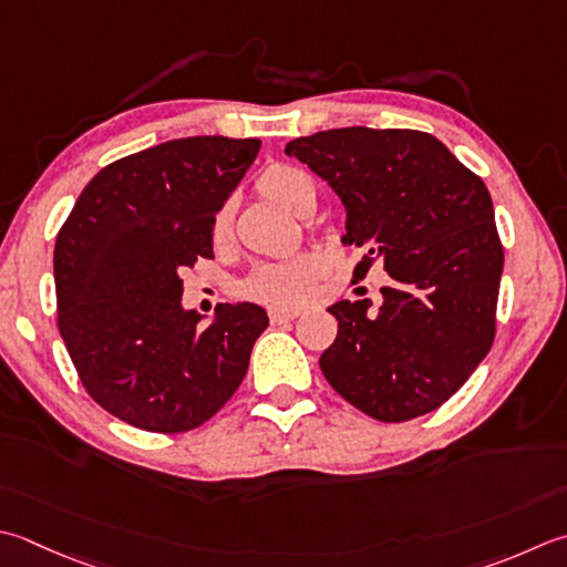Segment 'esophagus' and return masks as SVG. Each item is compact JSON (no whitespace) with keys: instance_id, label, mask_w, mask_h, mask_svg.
<instances>
[{"instance_id":"1","label":"esophagus","mask_w":567,"mask_h":567,"mask_svg":"<svg viewBox=\"0 0 567 567\" xmlns=\"http://www.w3.org/2000/svg\"><path fill=\"white\" fill-rule=\"evenodd\" d=\"M268 317H270V324H285V321H292L299 317V309L292 307H270L268 309Z\"/></svg>"}]
</instances>
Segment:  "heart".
I'll list each match as a JSON object with an SVG mask.
<instances>
[{
	"label": "heart",
	"instance_id": "obj_1",
	"mask_svg": "<svg viewBox=\"0 0 567 567\" xmlns=\"http://www.w3.org/2000/svg\"><path fill=\"white\" fill-rule=\"evenodd\" d=\"M258 194L270 202L285 206L292 214L305 216L315 208L317 188L312 176L292 164H272L255 182ZM210 240L216 248H226L233 240V208L230 204H220L210 216ZM321 275V260L315 252H295L282 260H272L260 265L246 282L240 292L258 299V302L272 307H292L305 302L312 295L317 277Z\"/></svg>",
	"mask_w": 567,
	"mask_h": 567
}]
</instances>
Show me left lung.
I'll return each instance as SVG.
<instances>
[{
	"label": "left lung",
	"instance_id": "8db88e82",
	"mask_svg": "<svg viewBox=\"0 0 567 567\" xmlns=\"http://www.w3.org/2000/svg\"><path fill=\"white\" fill-rule=\"evenodd\" d=\"M347 206V246L391 275L383 307L339 302L334 343L319 365L329 385L381 423L437 410L489 353L504 270L489 188L420 130L341 127L287 144Z\"/></svg>",
	"mask_w": 567,
	"mask_h": 567
}]
</instances>
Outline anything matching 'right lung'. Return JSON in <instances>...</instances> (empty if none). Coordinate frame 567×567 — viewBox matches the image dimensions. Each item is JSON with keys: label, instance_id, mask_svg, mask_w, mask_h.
<instances>
[{"label": "right lung", "instance_id": "right-lung-1", "mask_svg": "<svg viewBox=\"0 0 567 567\" xmlns=\"http://www.w3.org/2000/svg\"><path fill=\"white\" fill-rule=\"evenodd\" d=\"M258 150L260 140L214 135L127 154L87 182L59 230V331L85 393L122 423L179 435L246 379L265 309L226 305L196 327L182 275L214 258L210 216Z\"/></svg>", "mask_w": 567, "mask_h": 567}]
</instances>
